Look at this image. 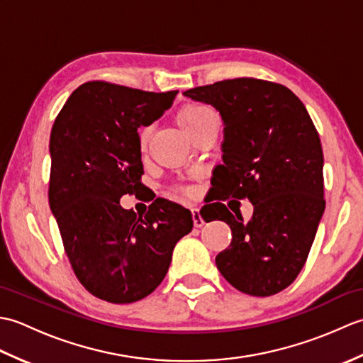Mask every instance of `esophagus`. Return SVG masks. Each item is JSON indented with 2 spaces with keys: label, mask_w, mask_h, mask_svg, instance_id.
Here are the masks:
<instances>
[{
  "label": "esophagus",
  "mask_w": 363,
  "mask_h": 363,
  "mask_svg": "<svg viewBox=\"0 0 363 363\" xmlns=\"http://www.w3.org/2000/svg\"><path fill=\"white\" fill-rule=\"evenodd\" d=\"M191 218H194V225L196 226V228H201L203 225H204V220H203V217H201V213H199V209H191Z\"/></svg>",
  "instance_id": "34e87169"
}]
</instances>
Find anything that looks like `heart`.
Listing matches in <instances>:
<instances>
[{
	"label": "heart",
	"instance_id": "heart-1",
	"mask_svg": "<svg viewBox=\"0 0 363 363\" xmlns=\"http://www.w3.org/2000/svg\"><path fill=\"white\" fill-rule=\"evenodd\" d=\"M211 111L207 109L204 106H199V104H187L184 106L182 109L177 113V123H179V126L182 129H187L191 125H195L198 120H201L206 113H209ZM146 140H148V129H143L140 133V145L145 146ZM177 195L179 196H189L190 195V190L187 189H182L177 191Z\"/></svg>",
	"mask_w": 363,
	"mask_h": 363
}]
</instances>
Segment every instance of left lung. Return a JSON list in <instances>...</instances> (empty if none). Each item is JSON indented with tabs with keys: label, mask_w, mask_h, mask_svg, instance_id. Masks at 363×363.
<instances>
[{
	"label": "left lung",
	"mask_w": 363,
	"mask_h": 363,
	"mask_svg": "<svg viewBox=\"0 0 363 363\" xmlns=\"http://www.w3.org/2000/svg\"><path fill=\"white\" fill-rule=\"evenodd\" d=\"M184 96L213 106L225 125L223 164L212 184L218 201L204 206V220L228 223L233 242L215 264L246 295L279 293L303 269L326 206L325 159L309 112L290 89L254 78L195 87ZM226 197H248L253 218L230 214L219 203Z\"/></svg>",
	"instance_id": "1"
}]
</instances>
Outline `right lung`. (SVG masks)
Masks as SVG:
<instances>
[{
  "label": "right lung",
  "instance_id": "1",
  "mask_svg": "<svg viewBox=\"0 0 363 363\" xmlns=\"http://www.w3.org/2000/svg\"><path fill=\"white\" fill-rule=\"evenodd\" d=\"M176 95L86 82L51 129V212L76 277L107 303H135L156 290L174 245L194 228L191 212L164 198L138 217L120 204L143 187L137 129L160 118Z\"/></svg>",
  "mask_w": 363,
  "mask_h": 363
}]
</instances>
